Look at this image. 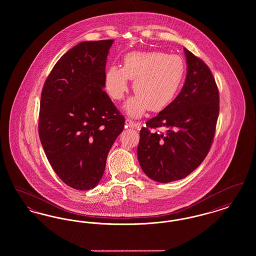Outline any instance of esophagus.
I'll return each mask as SVG.
<instances>
[{
  "mask_svg": "<svg viewBox=\"0 0 256 256\" xmlns=\"http://www.w3.org/2000/svg\"><path fill=\"white\" fill-rule=\"evenodd\" d=\"M126 124L128 126H130V128H135V126H138V122H135L132 120H130V119H126Z\"/></svg>",
  "mask_w": 256,
  "mask_h": 256,
  "instance_id": "1",
  "label": "esophagus"
}]
</instances>
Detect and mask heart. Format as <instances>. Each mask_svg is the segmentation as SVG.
Returning a JSON list of instances; mask_svg holds the SVG:
<instances>
[{
    "label": "heart",
    "mask_w": 256,
    "mask_h": 256,
    "mask_svg": "<svg viewBox=\"0 0 256 256\" xmlns=\"http://www.w3.org/2000/svg\"><path fill=\"white\" fill-rule=\"evenodd\" d=\"M184 62L176 54L161 52H132L124 58L122 68L111 66L106 73V89L110 97L121 100L134 80L136 93L124 104L126 111L134 117L146 110H164L174 97L182 82Z\"/></svg>",
    "instance_id": "obj_1"
}]
</instances>
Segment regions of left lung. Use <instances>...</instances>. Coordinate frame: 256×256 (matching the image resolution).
<instances>
[{
	"instance_id": "8db88e82",
	"label": "left lung",
	"mask_w": 256,
	"mask_h": 256,
	"mask_svg": "<svg viewBox=\"0 0 256 256\" xmlns=\"http://www.w3.org/2000/svg\"><path fill=\"white\" fill-rule=\"evenodd\" d=\"M184 52L187 74L180 93L140 130L138 161L158 182L180 180L202 164L219 116V90L210 69L190 50ZM159 127L166 132H156Z\"/></svg>"
}]
</instances>
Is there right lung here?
Wrapping results in <instances>:
<instances>
[{"mask_svg":"<svg viewBox=\"0 0 256 256\" xmlns=\"http://www.w3.org/2000/svg\"><path fill=\"white\" fill-rule=\"evenodd\" d=\"M114 40L84 41L64 54L43 86L39 137L65 184L96 187L124 118L104 91L106 58Z\"/></svg>","mask_w":256,"mask_h":256,"instance_id":"1","label":"right lung"}]
</instances>
